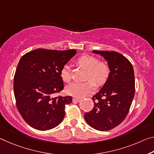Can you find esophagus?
Segmentation results:
<instances>
[{
  "label": "esophagus",
  "mask_w": 154,
  "mask_h": 154,
  "mask_svg": "<svg viewBox=\"0 0 154 154\" xmlns=\"http://www.w3.org/2000/svg\"><path fill=\"white\" fill-rule=\"evenodd\" d=\"M72 101L74 102H80L82 101V99L79 98H76V97H74V98L72 99Z\"/></svg>",
  "instance_id": "esophagus-1"
}]
</instances>
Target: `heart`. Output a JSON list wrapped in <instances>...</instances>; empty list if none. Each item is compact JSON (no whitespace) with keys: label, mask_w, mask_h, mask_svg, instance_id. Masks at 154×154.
<instances>
[{"label":"heart","mask_w":154,"mask_h":154,"mask_svg":"<svg viewBox=\"0 0 154 154\" xmlns=\"http://www.w3.org/2000/svg\"><path fill=\"white\" fill-rule=\"evenodd\" d=\"M77 64L88 71L87 79L84 83L73 82L66 88V92L76 97H84L91 94L95 89V83L98 85L103 84L109 75V68L104 62H99V60L93 56L84 55L78 58ZM60 77L65 82L70 81L69 66L65 65L60 72Z\"/></svg>","instance_id":"heart-1"}]
</instances>
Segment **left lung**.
Here are the masks:
<instances>
[{
	"mask_svg": "<svg viewBox=\"0 0 154 154\" xmlns=\"http://www.w3.org/2000/svg\"><path fill=\"white\" fill-rule=\"evenodd\" d=\"M108 62L109 75L101 89L92 97L94 108L84 114L86 123L99 131L112 130L128 115L135 92L133 66L115 51H93Z\"/></svg>",
	"mask_w": 154,
	"mask_h": 154,
	"instance_id": "left-lung-1",
	"label": "left lung"
}]
</instances>
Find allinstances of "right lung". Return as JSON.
I'll list each match as a JSON object with an SVG mask.
<instances>
[{
	"instance_id": "obj_1",
	"label": "right lung",
	"mask_w": 154,
	"mask_h": 154,
	"mask_svg": "<svg viewBox=\"0 0 154 154\" xmlns=\"http://www.w3.org/2000/svg\"><path fill=\"white\" fill-rule=\"evenodd\" d=\"M77 51L38 48L20 58L14 79L16 106L28 125L40 131L51 130L61 123L70 96L53 97L64 89L62 68Z\"/></svg>"
}]
</instances>
